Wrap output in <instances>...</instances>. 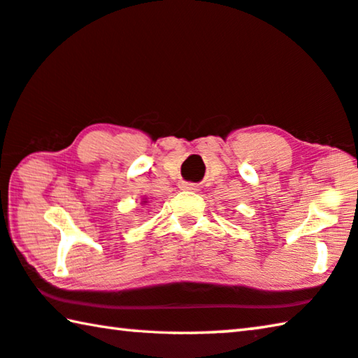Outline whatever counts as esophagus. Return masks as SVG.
<instances>
[{
	"label": "esophagus",
	"instance_id": "obj_1",
	"mask_svg": "<svg viewBox=\"0 0 358 358\" xmlns=\"http://www.w3.org/2000/svg\"><path fill=\"white\" fill-rule=\"evenodd\" d=\"M182 189H185V190H196V187L193 185V184H184Z\"/></svg>",
	"mask_w": 358,
	"mask_h": 358
}]
</instances>
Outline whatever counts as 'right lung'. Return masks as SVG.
Instances as JSON below:
<instances>
[{
	"label": "right lung",
	"mask_w": 358,
	"mask_h": 358,
	"mask_svg": "<svg viewBox=\"0 0 358 358\" xmlns=\"http://www.w3.org/2000/svg\"><path fill=\"white\" fill-rule=\"evenodd\" d=\"M145 203H148V201H143V204H145Z\"/></svg>",
	"instance_id": "add662e5"
}]
</instances>
